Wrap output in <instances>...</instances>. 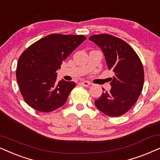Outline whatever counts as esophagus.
<instances>
[{
	"instance_id": "obj_1",
	"label": "esophagus",
	"mask_w": 160,
	"mask_h": 160,
	"mask_svg": "<svg viewBox=\"0 0 160 160\" xmlns=\"http://www.w3.org/2000/svg\"><path fill=\"white\" fill-rule=\"evenodd\" d=\"M91 84V82H88V81H82V82H81L82 86H83L85 87H88V86H90Z\"/></svg>"
}]
</instances>
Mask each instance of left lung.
<instances>
[{
	"label": "left lung",
	"instance_id": "8db88e82",
	"mask_svg": "<svg viewBox=\"0 0 160 160\" xmlns=\"http://www.w3.org/2000/svg\"><path fill=\"white\" fill-rule=\"evenodd\" d=\"M105 54L109 70L115 75L110 91L102 92L95 105L110 117L121 116L129 111L138 101L144 82V70L135 51L126 42L108 33L89 37Z\"/></svg>",
	"mask_w": 160,
	"mask_h": 160
}]
</instances>
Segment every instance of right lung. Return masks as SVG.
<instances>
[{
	"mask_svg": "<svg viewBox=\"0 0 160 160\" xmlns=\"http://www.w3.org/2000/svg\"><path fill=\"white\" fill-rule=\"evenodd\" d=\"M86 39L83 35L50 34L34 42L21 54L16 77L28 105L44 112L64 105L75 83L63 80L57 81L56 70Z\"/></svg>",
	"mask_w": 160,
	"mask_h": 160,
	"instance_id": "add662e5",
	"label": "right lung"
}]
</instances>
